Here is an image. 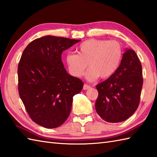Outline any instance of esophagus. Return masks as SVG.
<instances>
[{"mask_svg":"<svg viewBox=\"0 0 157 157\" xmlns=\"http://www.w3.org/2000/svg\"><path fill=\"white\" fill-rule=\"evenodd\" d=\"M90 88H91L90 86L88 84H84V86H83V89H84V90H88V89H90Z\"/></svg>","mask_w":157,"mask_h":157,"instance_id":"esophagus-1","label":"esophagus"}]
</instances>
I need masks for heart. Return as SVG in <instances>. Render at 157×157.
<instances>
[{"label":"heart","instance_id":"1","mask_svg":"<svg viewBox=\"0 0 157 157\" xmlns=\"http://www.w3.org/2000/svg\"><path fill=\"white\" fill-rule=\"evenodd\" d=\"M122 58V48L115 40L90 39L83 42L77 48V54L68 53L65 61L71 75L80 78L84 75L87 64L90 68L86 73L89 82L99 77L107 79L118 69Z\"/></svg>","mask_w":157,"mask_h":157}]
</instances>
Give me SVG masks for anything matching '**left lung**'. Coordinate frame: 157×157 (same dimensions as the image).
<instances>
[{
    "mask_svg": "<svg viewBox=\"0 0 157 157\" xmlns=\"http://www.w3.org/2000/svg\"><path fill=\"white\" fill-rule=\"evenodd\" d=\"M142 85L141 63L134 50L126 48L114 74L96 86V113L109 123L125 121L138 107Z\"/></svg>",
    "mask_w": 157,
    "mask_h": 157,
    "instance_id": "left-lung-1",
    "label": "left lung"
}]
</instances>
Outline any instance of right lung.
<instances>
[{
    "mask_svg": "<svg viewBox=\"0 0 157 157\" xmlns=\"http://www.w3.org/2000/svg\"><path fill=\"white\" fill-rule=\"evenodd\" d=\"M80 40L46 36L31 42L18 65L19 96L33 121L46 128L61 125L70 114L73 96L82 90L80 79L67 72L63 51Z\"/></svg>",
    "mask_w": 157,
    "mask_h": 157,
    "instance_id": "obj_1",
    "label": "right lung"
}]
</instances>
